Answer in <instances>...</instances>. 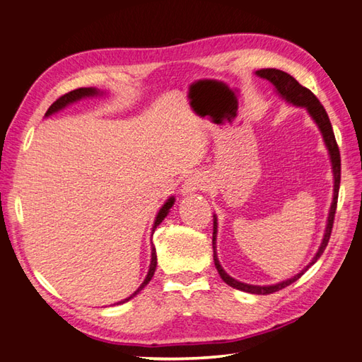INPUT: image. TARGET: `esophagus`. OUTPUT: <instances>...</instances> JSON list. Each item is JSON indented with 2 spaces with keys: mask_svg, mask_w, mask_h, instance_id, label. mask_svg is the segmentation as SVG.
<instances>
[{
  "mask_svg": "<svg viewBox=\"0 0 362 362\" xmlns=\"http://www.w3.org/2000/svg\"><path fill=\"white\" fill-rule=\"evenodd\" d=\"M205 185H207V183H205L204 177L201 174H191L187 177L185 182H183L182 193H193L196 189L205 188Z\"/></svg>",
  "mask_w": 362,
  "mask_h": 362,
  "instance_id": "obj_1",
  "label": "esophagus"
}]
</instances>
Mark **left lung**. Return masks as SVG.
Segmentation results:
<instances>
[{"label":"left lung","mask_w":362,"mask_h":362,"mask_svg":"<svg viewBox=\"0 0 362 362\" xmlns=\"http://www.w3.org/2000/svg\"><path fill=\"white\" fill-rule=\"evenodd\" d=\"M256 74L259 76H262V78H267L268 81H272L274 84L276 90H278L279 94L284 97L287 102L293 103L296 106H304V108L309 111V115L313 116V119L315 120V124L318 125V129H320V132L323 134V139H325V144H327L328 151H329V155H331L332 173H334V197H332V204H331V210H329V216H328V224H327V232H325L322 246H320V250H318L314 260L310 262V264L306 267V270H308L310 265H314L315 262L320 259V256H322L323 251H325V247H327V245L329 242V237H331V232H332V224H334V216H336V209H337L339 185H341V152H339V146L336 143V136H334V132H332V125L329 122L328 112H327V110L323 108V105L313 94V92H310L308 88L301 86V84L296 81L292 75L282 72V70H278V69H260V70H257ZM215 242H216V218H215V221H214V238H211V243H214V260H215L216 270H218L219 276H221V279L226 282V284L233 287V288H237V290H243V292H247V293L268 295V293L278 292V290L286 288L287 286L293 284L295 281H298L301 278V274L306 272V270H304L300 274L293 276L292 279H287L284 282H279V284H276V286L259 287V286L243 284V282H238L235 279H232L230 276L223 270L221 265H219V262L216 259Z\"/></svg>","instance_id":"8db88e82"}]
</instances>
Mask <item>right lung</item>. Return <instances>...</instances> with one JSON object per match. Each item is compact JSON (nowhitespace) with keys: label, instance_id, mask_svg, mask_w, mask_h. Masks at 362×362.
Returning a JSON list of instances; mask_svg holds the SVG:
<instances>
[{"label":"right lung","instance_id":"add662e5","mask_svg":"<svg viewBox=\"0 0 362 362\" xmlns=\"http://www.w3.org/2000/svg\"><path fill=\"white\" fill-rule=\"evenodd\" d=\"M94 94H97V90L95 89H92V88H78V89H75V90H70V92H67V94H64V95H61L58 100H56L52 106H49L48 108V111L45 112V116H49V115H53L54 111H58V110H61V108H64V106L66 105H69V103H72V102H76V100H80L81 97H88V95H94ZM173 204H174V197H171V199H168V202L163 205L161 207V210L158 211V215H157V219H155V224H153V229H157V226L163 221V219L166 218V215H168V211H169V209L173 207ZM155 268H157V254H155V246L152 247V260H151V268H148V273H147V276H146V279H144V282L143 284H141V287L136 290V292H134L130 298H133L134 295H138V292L139 290H143L144 288V286H147L148 284V281L152 279V276H153V273H155ZM130 298H127V300H124L122 303H125V301H129Z\"/></svg>","mask_w":362,"mask_h":362}]
</instances>
